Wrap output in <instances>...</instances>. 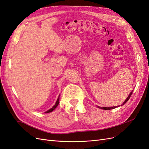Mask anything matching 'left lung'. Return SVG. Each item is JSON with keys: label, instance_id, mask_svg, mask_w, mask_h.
<instances>
[{"label": "left lung", "instance_id": "obj_1", "mask_svg": "<svg viewBox=\"0 0 149 149\" xmlns=\"http://www.w3.org/2000/svg\"><path fill=\"white\" fill-rule=\"evenodd\" d=\"M132 92H133V90L132 91L130 92V93L129 94V95L128 96V97L126 98V100L124 101V102L122 104H121V106H123V105H124V104H125L127 102V101L129 100V98L130 97V96H131V95H132ZM120 106V105L119 106H113V107H100V106H97V107H98V108H100V109H104V110H110V109H115V108H116V107H119Z\"/></svg>", "mask_w": 149, "mask_h": 149}]
</instances>
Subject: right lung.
<instances>
[{"label":"right lung","mask_w":149,"mask_h":149,"mask_svg":"<svg viewBox=\"0 0 149 149\" xmlns=\"http://www.w3.org/2000/svg\"><path fill=\"white\" fill-rule=\"evenodd\" d=\"M59 100H60V95L58 96V99H57V100H56V103H55V104L54 105L51 109H49V110H48V111H47L46 112H45V113H49V112H52L53 111H54L55 109V108L58 106V105L59 104Z\"/></svg>","instance_id":"right-lung-1"}]
</instances>
